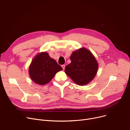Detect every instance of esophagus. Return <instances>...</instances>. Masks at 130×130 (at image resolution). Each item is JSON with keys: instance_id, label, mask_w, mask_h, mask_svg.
Segmentation results:
<instances>
[{"instance_id": "obj_1", "label": "esophagus", "mask_w": 130, "mask_h": 130, "mask_svg": "<svg viewBox=\"0 0 130 130\" xmlns=\"http://www.w3.org/2000/svg\"><path fill=\"white\" fill-rule=\"evenodd\" d=\"M62 68H63V70H64V69H65V65H62Z\"/></svg>"}]
</instances>
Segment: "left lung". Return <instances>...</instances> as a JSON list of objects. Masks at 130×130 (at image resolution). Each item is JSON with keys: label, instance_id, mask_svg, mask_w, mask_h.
Wrapping results in <instances>:
<instances>
[{"label": "left lung", "instance_id": "obj_1", "mask_svg": "<svg viewBox=\"0 0 130 130\" xmlns=\"http://www.w3.org/2000/svg\"><path fill=\"white\" fill-rule=\"evenodd\" d=\"M71 63L66 66L65 72L79 86L87 85L96 75L98 63L91 52L82 47L73 52L70 56Z\"/></svg>", "mask_w": 130, "mask_h": 130}]
</instances>
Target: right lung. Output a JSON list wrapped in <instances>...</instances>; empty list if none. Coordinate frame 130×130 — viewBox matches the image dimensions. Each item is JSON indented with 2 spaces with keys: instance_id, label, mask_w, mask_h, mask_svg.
Instances as JSON below:
<instances>
[{
  "instance_id": "1",
  "label": "right lung",
  "mask_w": 130,
  "mask_h": 130,
  "mask_svg": "<svg viewBox=\"0 0 130 130\" xmlns=\"http://www.w3.org/2000/svg\"><path fill=\"white\" fill-rule=\"evenodd\" d=\"M63 70L56 60L51 58L47 52L38 53L33 58L29 68V74L35 83L44 85L51 82L55 74Z\"/></svg>"
}]
</instances>
